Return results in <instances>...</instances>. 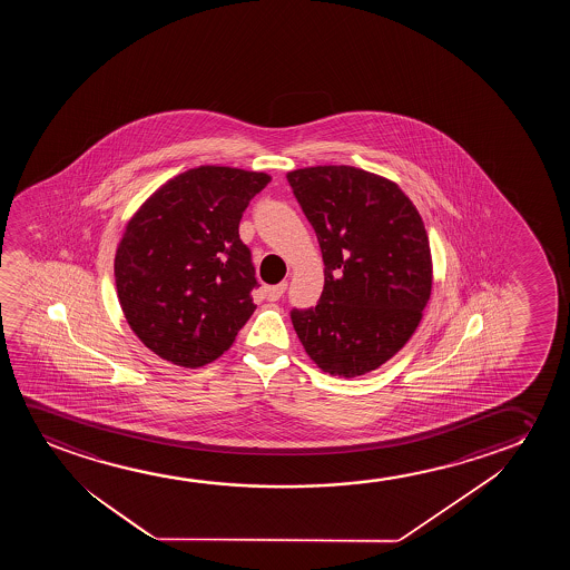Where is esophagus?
I'll use <instances>...</instances> for the list:
<instances>
[{
    "label": "esophagus",
    "instance_id": "obj_1",
    "mask_svg": "<svg viewBox=\"0 0 570 570\" xmlns=\"http://www.w3.org/2000/svg\"><path fill=\"white\" fill-rule=\"evenodd\" d=\"M286 288H288V282H281V284H276V286L266 288V299H268V302H278L282 294L286 292Z\"/></svg>",
    "mask_w": 570,
    "mask_h": 570
}]
</instances>
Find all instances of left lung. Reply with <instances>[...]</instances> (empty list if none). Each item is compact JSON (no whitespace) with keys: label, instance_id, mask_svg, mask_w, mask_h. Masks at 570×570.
Returning a JSON list of instances; mask_svg holds the SVG:
<instances>
[{"label":"left lung","instance_id":"1","mask_svg":"<svg viewBox=\"0 0 570 570\" xmlns=\"http://www.w3.org/2000/svg\"><path fill=\"white\" fill-rule=\"evenodd\" d=\"M286 177L325 265L320 304L294 309V328L323 372L367 374L409 343L429 304L424 222L397 183L358 167L317 165Z\"/></svg>","mask_w":570,"mask_h":570}]
</instances>
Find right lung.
<instances>
[{
    "label": "right lung",
    "mask_w": 570,
    "mask_h": 570,
    "mask_svg": "<svg viewBox=\"0 0 570 570\" xmlns=\"http://www.w3.org/2000/svg\"><path fill=\"white\" fill-rule=\"evenodd\" d=\"M271 175L200 165L164 183L126 224L115 282L134 335L175 366L200 367L232 348L257 305L239 222Z\"/></svg>",
    "instance_id": "obj_1"
}]
</instances>
